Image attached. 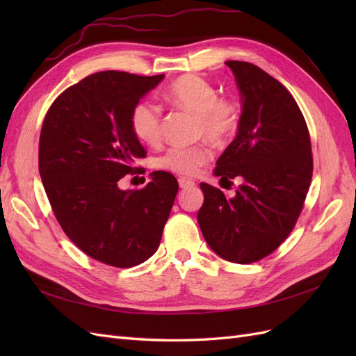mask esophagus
Listing matches in <instances>:
<instances>
[{
	"mask_svg": "<svg viewBox=\"0 0 356 356\" xmlns=\"http://www.w3.org/2000/svg\"><path fill=\"white\" fill-rule=\"evenodd\" d=\"M178 184L181 188H190V187H195V181L190 178H186V177H181L178 179Z\"/></svg>",
	"mask_w": 356,
	"mask_h": 356,
	"instance_id": "obj_1",
	"label": "esophagus"
}]
</instances>
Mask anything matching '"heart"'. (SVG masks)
Returning a JSON list of instances; mask_svg holds the SVG:
<instances>
[{
	"mask_svg": "<svg viewBox=\"0 0 356 356\" xmlns=\"http://www.w3.org/2000/svg\"><path fill=\"white\" fill-rule=\"evenodd\" d=\"M168 104L197 115L199 135L212 143L233 138L241 124L239 106L233 101L218 98L213 86L196 74L181 75L163 92ZM134 135L147 145H157L161 139V108L153 101H139L131 113ZM211 149L207 145L170 147L157 159V166L181 175H195L208 163Z\"/></svg>",
	"mask_w": 356,
	"mask_h": 356,
	"instance_id": "1",
	"label": "heart"
}]
</instances>
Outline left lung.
Returning <instances> with one entry per match:
<instances>
[{
  "label": "left lung",
  "mask_w": 356,
  "mask_h": 356,
  "mask_svg": "<svg viewBox=\"0 0 356 356\" xmlns=\"http://www.w3.org/2000/svg\"><path fill=\"white\" fill-rule=\"evenodd\" d=\"M242 99L238 135L217 160L221 181L242 178L234 197L202 182L197 222L221 258L250 264L272 254L294 229L310 187V136L296 99L250 62H225Z\"/></svg>",
  "instance_id": "1"
}]
</instances>
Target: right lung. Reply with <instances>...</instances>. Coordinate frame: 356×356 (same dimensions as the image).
Instances as JSON below:
<instances>
[{"label": "right lung", "mask_w": 356, "mask_h": 356, "mask_svg": "<svg viewBox=\"0 0 356 356\" xmlns=\"http://www.w3.org/2000/svg\"><path fill=\"white\" fill-rule=\"evenodd\" d=\"M165 75L101 71L62 92L42 122L38 169L53 213L80 250L104 264L134 267L152 257L178 193L169 172L122 190L145 149L131 127L139 99Z\"/></svg>", "instance_id": "right-lung-1"}]
</instances>
